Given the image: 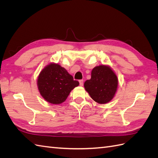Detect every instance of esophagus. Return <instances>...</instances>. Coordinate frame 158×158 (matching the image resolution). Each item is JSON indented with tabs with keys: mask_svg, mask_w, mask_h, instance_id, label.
<instances>
[{
	"mask_svg": "<svg viewBox=\"0 0 158 158\" xmlns=\"http://www.w3.org/2000/svg\"><path fill=\"white\" fill-rule=\"evenodd\" d=\"M79 83H80V85H81V86H82L83 84H84V80H80Z\"/></svg>",
	"mask_w": 158,
	"mask_h": 158,
	"instance_id": "1",
	"label": "esophagus"
}]
</instances>
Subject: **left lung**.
I'll use <instances>...</instances> for the list:
<instances>
[{
	"label": "left lung",
	"instance_id": "left-lung-1",
	"mask_svg": "<svg viewBox=\"0 0 158 158\" xmlns=\"http://www.w3.org/2000/svg\"><path fill=\"white\" fill-rule=\"evenodd\" d=\"M84 88L90 97L99 104H106L114 97L118 88V78L108 65L94 67L91 79L84 82Z\"/></svg>",
	"mask_w": 158,
	"mask_h": 158
}]
</instances>
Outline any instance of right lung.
Here are the masks:
<instances>
[{"label": "right lung", "instance_id": "add662e5", "mask_svg": "<svg viewBox=\"0 0 158 158\" xmlns=\"http://www.w3.org/2000/svg\"><path fill=\"white\" fill-rule=\"evenodd\" d=\"M39 92L45 100L51 104L59 105L68 98L70 92L79 85L64 68L56 63L47 65L38 76Z\"/></svg>", "mask_w": 158, "mask_h": 158}]
</instances>
